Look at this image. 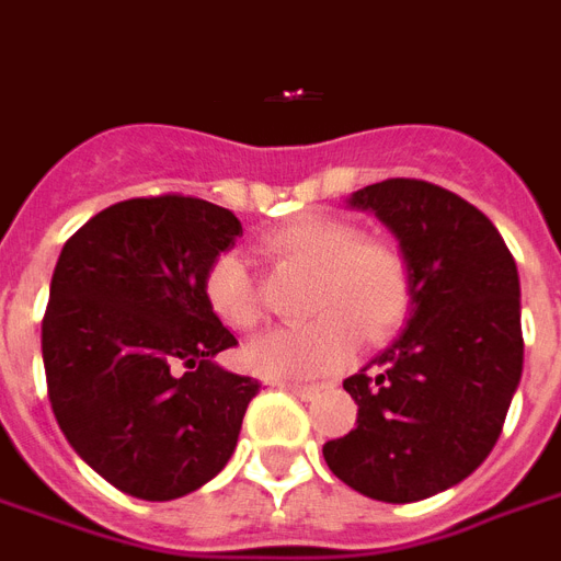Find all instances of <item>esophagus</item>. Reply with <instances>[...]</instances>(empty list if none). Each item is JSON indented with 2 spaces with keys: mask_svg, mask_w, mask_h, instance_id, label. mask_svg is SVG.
<instances>
[{
  "mask_svg": "<svg viewBox=\"0 0 561 561\" xmlns=\"http://www.w3.org/2000/svg\"><path fill=\"white\" fill-rule=\"evenodd\" d=\"M279 386L302 400H313L317 394H320V386H308V383H279Z\"/></svg>",
  "mask_w": 561,
  "mask_h": 561,
  "instance_id": "esophagus-1",
  "label": "esophagus"
}]
</instances>
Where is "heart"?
Instances as JSON below:
<instances>
[{"label": "heart", "mask_w": 561, "mask_h": 561, "mask_svg": "<svg viewBox=\"0 0 561 561\" xmlns=\"http://www.w3.org/2000/svg\"><path fill=\"white\" fill-rule=\"evenodd\" d=\"M282 262L313 271L311 313L305 328L273 331L250 345V366L271 377H322L348 363L357 340H386L412 305V271L391 241L359 239L343 218L299 216L262 239ZM209 311L233 331H250L262 320V302L248 265L225 253L204 276Z\"/></svg>", "instance_id": "obj_1"}]
</instances>
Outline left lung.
<instances>
[{
	"mask_svg": "<svg viewBox=\"0 0 561 561\" xmlns=\"http://www.w3.org/2000/svg\"><path fill=\"white\" fill-rule=\"evenodd\" d=\"M412 271L403 331L343 380L357 426L322 446L328 470L375 502L438 495L484 463L525 363L516 262L493 221L444 186L389 178L348 195Z\"/></svg>",
	"mask_w": 561,
	"mask_h": 561,
	"instance_id": "left-lung-1",
	"label": "left lung"
}]
</instances>
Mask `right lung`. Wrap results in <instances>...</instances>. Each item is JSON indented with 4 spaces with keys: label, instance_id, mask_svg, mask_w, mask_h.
<instances>
[{
    "label": "right lung",
    "instance_id": "1",
    "mask_svg": "<svg viewBox=\"0 0 561 561\" xmlns=\"http://www.w3.org/2000/svg\"><path fill=\"white\" fill-rule=\"evenodd\" d=\"M241 236L230 209L158 195L112 204L59 253L43 320L54 417L121 493L172 502L230 461L259 380L216 354L236 336L204 276Z\"/></svg>",
    "mask_w": 561,
    "mask_h": 561
}]
</instances>
